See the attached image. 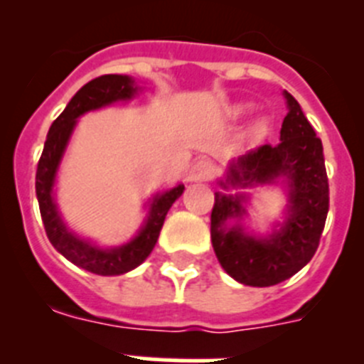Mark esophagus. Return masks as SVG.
I'll return each instance as SVG.
<instances>
[{"mask_svg":"<svg viewBox=\"0 0 364 364\" xmlns=\"http://www.w3.org/2000/svg\"><path fill=\"white\" fill-rule=\"evenodd\" d=\"M215 169L208 160H198L191 166L188 173V180L189 182H205V180H211L213 176Z\"/></svg>","mask_w":364,"mask_h":364,"instance_id":"esophagus-1","label":"esophagus"}]
</instances>
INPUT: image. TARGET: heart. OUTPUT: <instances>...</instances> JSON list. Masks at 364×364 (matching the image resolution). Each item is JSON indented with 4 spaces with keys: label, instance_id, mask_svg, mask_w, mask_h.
<instances>
[{
    "label": "heart",
    "instance_id": "heart-1",
    "mask_svg": "<svg viewBox=\"0 0 364 364\" xmlns=\"http://www.w3.org/2000/svg\"><path fill=\"white\" fill-rule=\"evenodd\" d=\"M246 111H247V105L240 104V105H237V107L233 109V114H237V117H239V114H244ZM264 129H266V122L264 120H255L252 125H250V131H252V134L264 133Z\"/></svg>",
    "mask_w": 364,
    "mask_h": 364
}]
</instances>
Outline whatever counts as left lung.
<instances>
[{
    "mask_svg": "<svg viewBox=\"0 0 364 364\" xmlns=\"http://www.w3.org/2000/svg\"><path fill=\"white\" fill-rule=\"evenodd\" d=\"M288 114L277 146H260L230 162L224 191L281 184L286 188L284 220L268 235L250 233L247 193H215L211 242L224 272L246 286H273L302 269L317 252L328 215V176L323 144L297 100L282 92Z\"/></svg>",
    "mask_w": 364,
    "mask_h": 364,
    "instance_id": "obj_1",
    "label": "left lung"
}]
</instances>
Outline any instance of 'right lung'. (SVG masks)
Here are the masks:
<instances>
[{
  "mask_svg": "<svg viewBox=\"0 0 364 364\" xmlns=\"http://www.w3.org/2000/svg\"><path fill=\"white\" fill-rule=\"evenodd\" d=\"M140 91L142 87L127 74H104L85 83L70 98L62 114L53 122L45 140L43 153L38 162L36 197L50 244L56 247L58 253H62L78 268L105 277L131 272L149 257L159 240L167 211L173 202L184 193V184H176L175 188L153 195V198L147 202V215L138 233L127 242L111 247H102L89 239H83L67 226L58 210L54 186H56L58 169L70 142V136L76 129L78 118L89 111L107 107L117 102H127Z\"/></svg>",
  "mask_w": 364,
  "mask_h": 364,
  "instance_id": "obj_1",
  "label": "right lung"
}]
</instances>
